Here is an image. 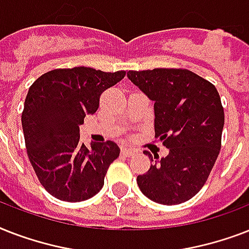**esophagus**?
<instances>
[{"instance_id": "obj_1", "label": "esophagus", "mask_w": 249, "mask_h": 249, "mask_svg": "<svg viewBox=\"0 0 249 249\" xmlns=\"http://www.w3.org/2000/svg\"><path fill=\"white\" fill-rule=\"evenodd\" d=\"M121 154L126 158H130V156L136 155V150H133V148H129V147H123L121 148Z\"/></svg>"}]
</instances>
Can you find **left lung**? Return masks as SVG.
I'll return each mask as SVG.
<instances>
[{"mask_svg":"<svg viewBox=\"0 0 249 249\" xmlns=\"http://www.w3.org/2000/svg\"><path fill=\"white\" fill-rule=\"evenodd\" d=\"M128 77L155 102V138L169 148L161 160L144 151L152 164L137 183L155 203H185L205 185L220 154L225 124L220 94L183 68L129 71Z\"/></svg>","mask_w":249,"mask_h":249,"instance_id":"1","label":"left lung"}]
</instances>
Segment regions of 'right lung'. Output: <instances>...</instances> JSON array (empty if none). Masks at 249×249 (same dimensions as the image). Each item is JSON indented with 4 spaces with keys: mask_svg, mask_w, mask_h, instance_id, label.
Here are the masks:
<instances>
[{
    "mask_svg": "<svg viewBox=\"0 0 249 249\" xmlns=\"http://www.w3.org/2000/svg\"><path fill=\"white\" fill-rule=\"evenodd\" d=\"M125 71L89 67L56 68L31 85L21 112L25 148L45 190L63 201L88 200L105 185L120 148L112 141L91 144L80 141L79 125L99 107V98L125 77Z\"/></svg>",
    "mask_w": 249,
    "mask_h": 249,
    "instance_id": "add662e5",
    "label": "right lung"
}]
</instances>
